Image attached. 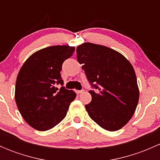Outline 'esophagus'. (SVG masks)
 <instances>
[{
    "label": "esophagus",
    "instance_id": "34e87169",
    "mask_svg": "<svg viewBox=\"0 0 160 160\" xmlns=\"http://www.w3.org/2000/svg\"><path fill=\"white\" fill-rule=\"evenodd\" d=\"M84 91L83 90H76V93H77V94H80V93H82Z\"/></svg>",
    "mask_w": 160,
    "mask_h": 160
}]
</instances>
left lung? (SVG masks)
<instances>
[{"label":"left lung","instance_id":"obj_1","mask_svg":"<svg viewBox=\"0 0 160 160\" xmlns=\"http://www.w3.org/2000/svg\"><path fill=\"white\" fill-rule=\"evenodd\" d=\"M77 58L90 84L92 100L85 108L90 118L104 129L125 126L135 113L139 98L135 70L121 53L85 42L77 47Z\"/></svg>","mask_w":160,"mask_h":160}]
</instances>
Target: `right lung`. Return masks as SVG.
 Masks as SVG:
<instances>
[{"instance_id": "1", "label": "right lung", "mask_w": 160, "mask_h": 160, "mask_svg": "<svg viewBox=\"0 0 160 160\" xmlns=\"http://www.w3.org/2000/svg\"><path fill=\"white\" fill-rule=\"evenodd\" d=\"M75 48L54 46L33 53L23 64L17 77L15 101L25 122L38 131L51 129L67 115L70 103L75 99L72 90L63 85L60 75L64 61Z\"/></svg>"}]
</instances>
